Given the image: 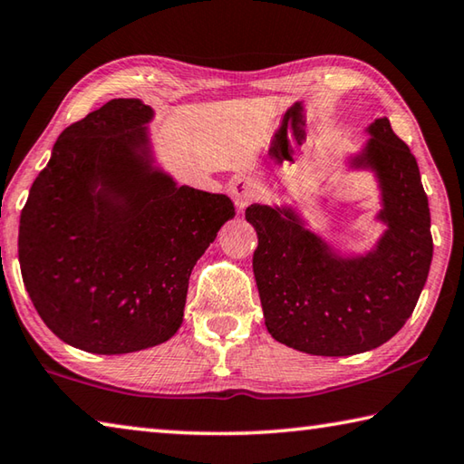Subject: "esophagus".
<instances>
[{
    "label": "esophagus",
    "instance_id": "1",
    "mask_svg": "<svg viewBox=\"0 0 464 464\" xmlns=\"http://www.w3.org/2000/svg\"><path fill=\"white\" fill-rule=\"evenodd\" d=\"M231 195L235 200V207H237L239 213H243L256 198H259L261 184L256 179H251V176H241V179L233 182Z\"/></svg>",
    "mask_w": 464,
    "mask_h": 464
}]
</instances>
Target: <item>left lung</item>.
I'll list each match as a JSON object with an SVG mask.
<instances>
[{"label":"left lung","instance_id":"left-lung-1","mask_svg":"<svg viewBox=\"0 0 464 464\" xmlns=\"http://www.w3.org/2000/svg\"><path fill=\"white\" fill-rule=\"evenodd\" d=\"M367 133L351 168L375 174L377 218L387 227L367 254L341 256L290 207L246 210L257 231L254 274L267 331L310 355L347 357L390 341L414 313L430 272V208L416 158L387 117Z\"/></svg>","mask_w":464,"mask_h":464}]
</instances>
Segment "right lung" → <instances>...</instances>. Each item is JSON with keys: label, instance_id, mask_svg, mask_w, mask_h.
Instances as JSON below:
<instances>
[{"label": "right lung", "instance_id": "obj_1", "mask_svg": "<svg viewBox=\"0 0 464 464\" xmlns=\"http://www.w3.org/2000/svg\"><path fill=\"white\" fill-rule=\"evenodd\" d=\"M140 99H111L58 136L20 217L34 308L58 339L97 355L164 343L182 324L188 277L229 197L179 187L154 164Z\"/></svg>", "mask_w": 464, "mask_h": 464}]
</instances>
